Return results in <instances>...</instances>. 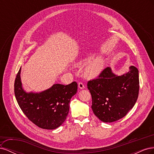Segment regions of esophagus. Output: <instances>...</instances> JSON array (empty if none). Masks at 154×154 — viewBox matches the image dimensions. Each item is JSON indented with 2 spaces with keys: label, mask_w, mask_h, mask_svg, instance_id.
Listing matches in <instances>:
<instances>
[{
  "label": "esophagus",
  "mask_w": 154,
  "mask_h": 154,
  "mask_svg": "<svg viewBox=\"0 0 154 154\" xmlns=\"http://www.w3.org/2000/svg\"><path fill=\"white\" fill-rule=\"evenodd\" d=\"M78 87L80 88V89H83V88H85V86H84V85H83L82 82H79L78 83Z\"/></svg>",
  "instance_id": "34e87169"
}]
</instances>
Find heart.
Masks as SVG:
<instances>
[{"label":"heart","mask_w":154,"mask_h":154,"mask_svg":"<svg viewBox=\"0 0 154 154\" xmlns=\"http://www.w3.org/2000/svg\"><path fill=\"white\" fill-rule=\"evenodd\" d=\"M78 67L85 66L83 73L88 78H94L97 76L104 67V60L101 57H87L79 60L76 63Z\"/></svg>","instance_id":"b5f03b06"}]
</instances>
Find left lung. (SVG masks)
I'll return each instance as SVG.
<instances>
[{
  "label": "left lung",
  "instance_id": "8db88e82",
  "mask_svg": "<svg viewBox=\"0 0 154 154\" xmlns=\"http://www.w3.org/2000/svg\"><path fill=\"white\" fill-rule=\"evenodd\" d=\"M122 75L115 74L106 67L98 78L88 82L92 96L93 112L101 122L111 123L123 118L137 100L139 71L134 66Z\"/></svg>",
  "mask_w": 154,
  "mask_h": 154
}]
</instances>
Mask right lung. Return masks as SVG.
I'll use <instances>...</instances> for the list:
<instances>
[{"mask_svg": "<svg viewBox=\"0 0 154 154\" xmlns=\"http://www.w3.org/2000/svg\"><path fill=\"white\" fill-rule=\"evenodd\" d=\"M21 67L15 81V94L18 104L24 114L38 127L54 130L66 119L69 111V102L76 94L77 83L69 85L54 84L40 92H26L20 78Z\"/></svg>", "mask_w": 154, "mask_h": 154, "instance_id": "obj_1", "label": "right lung"}]
</instances>
